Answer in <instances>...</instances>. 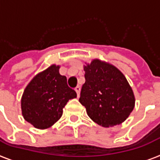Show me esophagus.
I'll list each match as a JSON object with an SVG mask.
<instances>
[{"label":"esophagus","instance_id":"esophagus-1","mask_svg":"<svg viewBox=\"0 0 160 160\" xmlns=\"http://www.w3.org/2000/svg\"><path fill=\"white\" fill-rule=\"evenodd\" d=\"M75 91H76V93H77V96L79 97V96H80V86H77V87H75Z\"/></svg>","mask_w":160,"mask_h":160}]
</instances>
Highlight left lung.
Here are the masks:
<instances>
[{"mask_svg": "<svg viewBox=\"0 0 160 160\" xmlns=\"http://www.w3.org/2000/svg\"><path fill=\"white\" fill-rule=\"evenodd\" d=\"M84 65L85 82L80 102L91 120L103 128L122 123L135 107L131 85L113 64L95 58Z\"/></svg>", "mask_w": 160, "mask_h": 160, "instance_id": "1", "label": "left lung"}]
</instances>
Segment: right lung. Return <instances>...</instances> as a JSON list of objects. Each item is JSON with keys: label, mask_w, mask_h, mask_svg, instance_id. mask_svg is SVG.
Returning a JSON list of instances; mask_svg holds the SVG:
<instances>
[{"label": "right lung", "mask_w": 160, "mask_h": 160, "mask_svg": "<svg viewBox=\"0 0 160 160\" xmlns=\"http://www.w3.org/2000/svg\"><path fill=\"white\" fill-rule=\"evenodd\" d=\"M59 65L52 64L34 76L21 99L23 118L38 129L50 128L63 115L69 100L77 95L67 85V78L59 74Z\"/></svg>", "instance_id": "right-lung-1"}]
</instances>
